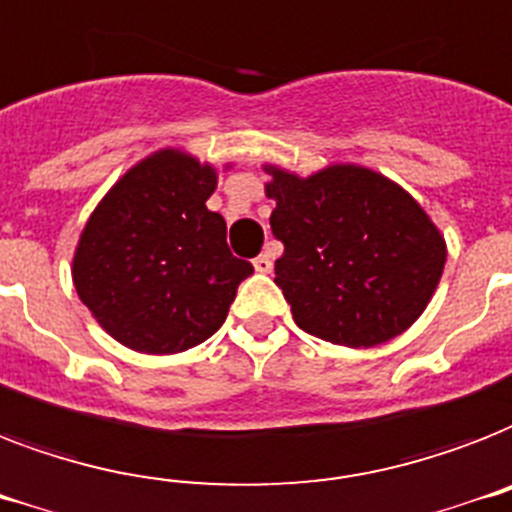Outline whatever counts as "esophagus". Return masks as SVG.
Instances as JSON below:
<instances>
[{
	"mask_svg": "<svg viewBox=\"0 0 512 512\" xmlns=\"http://www.w3.org/2000/svg\"><path fill=\"white\" fill-rule=\"evenodd\" d=\"M272 264H275V261H272V251H269V248L261 253V256L253 259V267H256V272H261V275H269V272H272Z\"/></svg>",
	"mask_w": 512,
	"mask_h": 512,
	"instance_id": "1",
	"label": "esophagus"
}]
</instances>
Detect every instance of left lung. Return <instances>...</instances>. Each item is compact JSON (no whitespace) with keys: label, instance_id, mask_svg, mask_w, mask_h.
<instances>
[{"label":"left lung","instance_id":"obj_1","mask_svg":"<svg viewBox=\"0 0 512 512\" xmlns=\"http://www.w3.org/2000/svg\"><path fill=\"white\" fill-rule=\"evenodd\" d=\"M275 282L301 330L338 346H378L418 320L447 245L412 195L378 171L327 166L296 177L267 166Z\"/></svg>","mask_w":512,"mask_h":512}]
</instances>
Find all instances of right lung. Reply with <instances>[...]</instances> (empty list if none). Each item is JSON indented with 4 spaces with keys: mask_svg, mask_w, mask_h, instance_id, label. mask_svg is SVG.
Masks as SVG:
<instances>
[{
    "mask_svg": "<svg viewBox=\"0 0 512 512\" xmlns=\"http://www.w3.org/2000/svg\"><path fill=\"white\" fill-rule=\"evenodd\" d=\"M216 171L158 150L118 179L81 232L73 285L94 320L142 354H177L222 327L237 285L222 214L208 211Z\"/></svg>",
    "mask_w": 512,
    "mask_h": 512,
    "instance_id": "right-lung-1",
    "label": "right lung"
}]
</instances>
